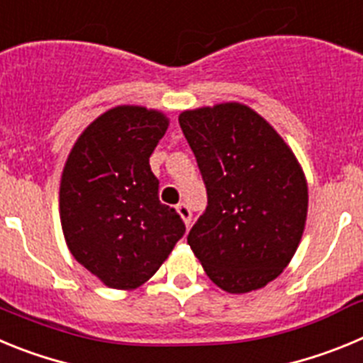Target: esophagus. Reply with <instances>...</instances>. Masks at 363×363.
Returning a JSON list of instances; mask_svg holds the SVG:
<instances>
[{"label":"esophagus","mask_w":363,"mask_h":363,"mask_svg":"<svg viewBox=\"0 0 363 363\" xmlns=\"http://www.w3.org/2000/svg\"><path fill=\"white\" fill-rule=\"evenodd\" d=\"M176 211H178V214L182 216V220L185 221V225H191V220H192V213L191 209H189V205L185 203H178L176 205Z\"/></svg>","instance_id":"1"}]
</instances>
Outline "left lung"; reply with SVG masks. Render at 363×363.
Returning a JSON list of instances; mask_svg holds the SVG:
<instances>
[{
  "mask_svg": "<svg viewBox=\"0 0 363 363\" xmlns=\"http://www.w3.org/2000/svg\"><path fill=\"white\" fill-rule=\"evenodd\" d=\"M207 189V209L187 243L227 293L262 289L298 249L307 182L280 134L242 104L185 111L178 118Z\"/></svg>",
  "mask_w": 363,
  "mask_h": 363,
  "instance_id": "1",
  "label": "left lung"
}]
</instances>
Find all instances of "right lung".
I'll return each instance as SVG.
<instances>
[{
  "mask_svg": "<svg viewBox=\"0 0 363 363\" xmlns=\"http://www.w3.org/2000/svg\"><path fill=\"white\" fill-rule=\"evenodd\" d=\"M169 127L165 114L120 105L96 118L63 167L60 216L79 264L112 289L145 284L185 234L158 198L149 158Z\"/></svg>",
  "mask_w": 363,
  "mask_h": 363,
  "instance_id": "add662e5",
  "label": "right lung"
}]
</instances>
